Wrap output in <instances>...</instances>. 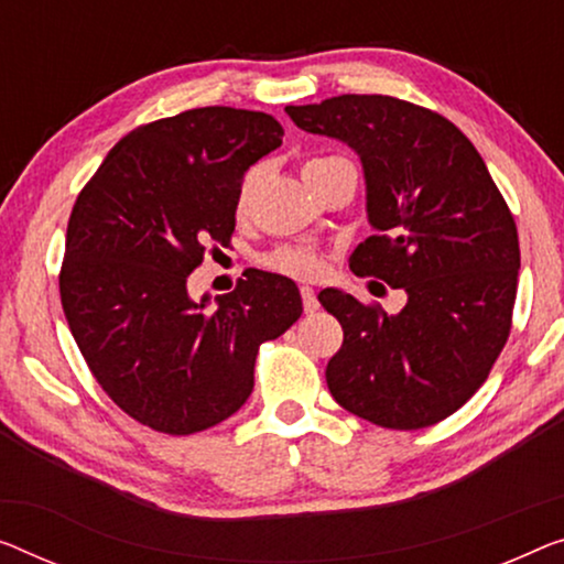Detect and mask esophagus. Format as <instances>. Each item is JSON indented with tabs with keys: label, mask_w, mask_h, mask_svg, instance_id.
Returning <instances> with one entry per match:
<instances>
[{
	"label": "esophagus",
	"mask_w": 564,
	"mask_h": 564,
	"mask_svg": "<svg viewBox=\"0 0 564 564\" xmlns=\"http://www.w3.org/2000/svg\"><path fill=\"white\" fill-rule=\"evenodd\" d=\"M301 301H304L306 314H314V311L318 308V299H316V293H314V289H311V285H301Z\"/></svg>",
	"instance_id": "obj_1"
}]
</instances>
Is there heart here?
<instances>
[{
    "instance_id": "heart-1",
    "label": "heart",
    "mask_w": 564,
    "mask_h": 564,
    "mask_svg": "<svg viewBox=\"0 0 564 564\" xmlns=\"http://www.w3.org/2000/svg\"><path fill=\"white\" fill-rule=\"evenodd\" d=\"M329 159H334V156H314V159H308V162L304 164V176L311 170H316L318 164L329 162ZM250 187H253V174H250L248 180L242 182L240 207L246 205V199L250 195ZM263 265L271 268V271H279V273H285V275H299V279H304V275H314L322 263H318V258H316L314 250L296 248V246H283V248L271 250V253L263 258Z\"/></svg>"
}]
</instances>
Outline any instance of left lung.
I'll list each match as a JSON object with an SVG mask.
<instances>
[{
    "label": "left lung",
    "mask_w": 564,
    "mask_h": 564,
    "mask_svg": "<svg viewBox=\"0 0 564 564\" xmlns=\"http://www.w3.org/2000/svg\"><path fill=\"white\" fill-rule=\"evenodd\" d=\"M285 113L362 159L377 235L349 268L408 293L394 316L351 293H318L344 329L326 365L329 392L390 431L441 423L481 388L509 339L519 238L507 199L466 133L431 108L344 94Z\"/></svg>",
    "instance_id": "left-lung-1"
}]
</instances>
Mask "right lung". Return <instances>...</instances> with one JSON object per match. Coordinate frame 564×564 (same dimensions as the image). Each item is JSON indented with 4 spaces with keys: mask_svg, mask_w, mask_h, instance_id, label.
Wrapping results in <instances>:
<instances>
[{
    "mask_svg": "<svg viewBox=\"0 0 564 564\" xmlns=\"http://www.w3.org/2000/svg\"><path fill=\"white\" fill-rule=\"evenodd\" d=\"M281 141L268 113L192 108L126 133L75 199L61 265L67 326L104 392L151 431L192 435L238 413L260 344L304 311L296 283L265 271L213 308L187 293L207 250L232 238L248 166Z\"/></svg>",
    "mask_w": 564,
    "mask_h": 564,
    "instance_id": "add662e5",
    "label": "right lung"
}]
</instances>
